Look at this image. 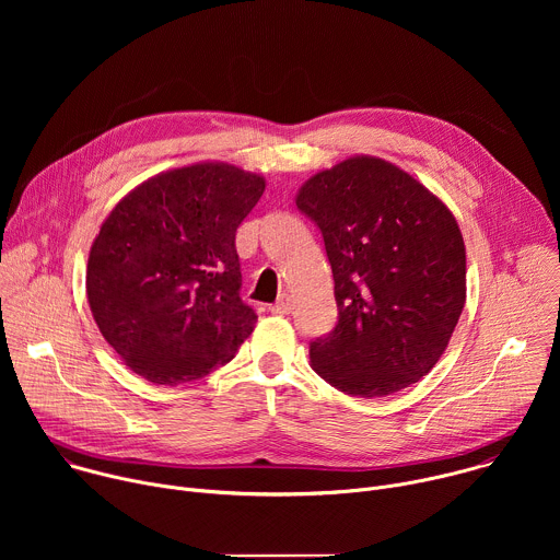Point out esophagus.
<instances>
[{"label":"esophagus","instance_id":"34e87169","mask_svg":"<svg viewBox=\"0 0 560 560\" xmlns=\"http://www.w3.org/2000/svg\"><path fill=\"white\" fill-rule=\"evenodd\" d=\"M292 310V299L288 294H281L272 305H270V312L275 314H288Z\"/></svg>","mask_w":560,"mask_h":560}]
</instances>
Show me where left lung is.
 Segmentation results:
<instances>
[{
    "label": "left lung",
    "mask_w": 560,
    "mask_h": 560,
    "mask_svg": "<svg viewBox=\"0 0 560 560\" xmlns=\"http://www.w3.org/2000/svg\"><path fill=\"white\" fill-rule=\"evenodd\" d=\"M294 201L324 234L339 307L337 328L310 343L314 372L365 398L417 383L465 305V244L450 208L370 154L312 175Z\"/></svg>",
    "instance_id": "8db88e82"
}]
</instances>
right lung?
I'll return each instance as SVG.
<instances>
[{
    "label": "right lung",
    "mask_w": 560,
    "mask_h": 560,
    "mask_svg": "<svg viewBox=\"0 0 560 560\" xmlns=\"http://www.w3.org/2000/svg\"><path fill=\"white\" fill-rule=\"evenodd\" d=\"M266 179L223 162L159 173L130 190L91 246L86 294L110 348L156 385L228 363L257 314L238 296L234 234Z\"/></svg>",
    "instance_id": "add662e5"
}]
</instances>
